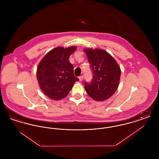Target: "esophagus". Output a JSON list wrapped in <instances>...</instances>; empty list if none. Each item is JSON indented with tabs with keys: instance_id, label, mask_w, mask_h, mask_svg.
<instances>
[{
	"instance_id": "34e87169",
	"label": "esophagus",
	"mask_w": 159,
	"mask_h": 159,
	"mask_svg": "<svg viewBox=\"0 0 159 159\" xmlns=\"http://www.w3.org/2000/svg\"><path fill=\"white\" fill-rule=\"evenodd\" d=\"M83 76H80L79 77V80L81 82L82 80H83Z\"/></svg>"
}]
</instances>
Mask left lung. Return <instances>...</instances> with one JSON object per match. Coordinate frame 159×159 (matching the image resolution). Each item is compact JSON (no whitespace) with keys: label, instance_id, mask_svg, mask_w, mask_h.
<instances>
[{"label":"left lung","instance_id":"left-lung-1","mask_svg":"<svg viewBox=\"0 0 159 159\" xmlns=\"http://www.w3.org/2000/svg\"><path fill=\"white\" fill-rule=\"evenodd\" d=\"M88 57L93 79L84 82L87 93L97 101L110 98L116 91L120 82L121 70L113 57L106 51L99 49H84Z\"/></svg>","mask_w":159,"mask_h":159}]
</instances>
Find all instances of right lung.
I'll return each instance as SVG.
<instances>
[{
  "mask_svg": "<svg viewBox=\"0 0 159 159\" xmlns=\"http://www.w3.org/2000/svg\"><path fill=\"white\" fill-rule=\"evenodd\" d=\"M76 46L55 48L40 61L36 76L42 91L53 100L65 98L79 79L74 75L73 66L69 57L76 51Z\"/></svg>",
  "mask_w": 159,
  "mask_h": 159,
  "instance_id": "add662e5",
  "label": "right lung"
}]
</instances>
